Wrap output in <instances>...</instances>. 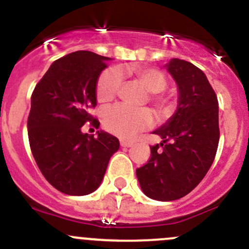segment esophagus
<instances>
[{
	"label": "esophagus",
	"instance_id": "34e87169",
	"mask_svg": "<svg viewBox=\"0 0 249 249\" xmlns=\"http://www.w3.org/2000/svg\"><path fill=\"white\" fill-rule=\"evenodd\" d=\"M133 145L132 141H127V140H122L121 141V146L122 147H130Z\"/></svg>",
	"mask_w": 249,
	"mask_h": 249
}]
</instances>
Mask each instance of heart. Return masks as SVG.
<instances>
[{"mask_svg": "<svg viewBox=\"0 0 249 249\" xmlns=\"http://www.w3.org/2000/svg\"><path fill=\"white\" fill-rule=\"evenodd\" d=\"M130 76L151 92V102L156 106L160 116H165L172 109L170 100L160 95L167 85V78L160 70L151 68H129ZM122 83V74L117 69H108L100 76L96 87V96L100 102H109L116 96ZM103 125L107 130L122 139L133 138L136 133L146 129L153 122L152 113L146 108H130L117 104L103 113Z\"/></svg>", "mask_w": 249, "mask_h": 249, "instance_id": "1", "label": "heart"}]
</instances>
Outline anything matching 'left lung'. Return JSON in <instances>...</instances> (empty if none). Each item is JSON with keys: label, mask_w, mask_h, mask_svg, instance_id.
Segmentation results:
<instances>
[{"label": "left lung", "mask_w": 249, "mask_h": 249, "mask_svg": "<svg viewBox=\"0 0 249 249\" xmlns=\"http://www.w3.org/2000/svg\"><path fill=\"white\" fill-rule=\"evenodd\" d=\"M178 87L176 113L153 134L162 139L136 170L141 190L161 202L179 199L196 188L215 159L220 140L217 96L207 76L189 61L165 65Z\"/></svg>", "instance_id": "1"}]
</instances>
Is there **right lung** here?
I'll return each instance as SVG.
<instances>
[{"label": "right lung", "mask_w": 249, "mask_h": 249, "mask_svg": "<svg viewBox=\"0 0 249 249\" xmlns=\"http://www.w3.org/2000/svg\"><path fill=\"white\" fill-rule=\"evenodd\" d=\"M110 58L77 51L53 61L31 97L27 127L36 165L52 186L71 196H85L102 183L119 139L98 130L82 132L95 108L96 87Z\"/></svg>", "instance_id": "1"}]
</instances>
